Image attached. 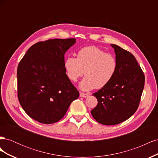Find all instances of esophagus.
Returning <instances> with one entry per match:
<instances>
[{
  "instance_id": "obj_1",
  "label": "esophagus",
  "mask_w": 158,
  "mask_h": 158,
  "mask_svg": "<svg viewBox=\"0 0 158 158\" xmlns=\"http://www.w3.org/2000/svg\"><path fill=\"white\" fill-rule=\"evenodd\" d=\"M80 97H82V98H87V97H88V94H85V93H82V92H80Z\"/></svg>"
}]
</instances>
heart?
<instances>
[{
	"label": "heart",
	"instance_id": "heart-1",
	"mask_svg": "<svg viewBox=\"0 0 158 158\" xmlns=\"http://www.w3.org/2000/svg\"><path fill=\"white\" fill-rule=\"evenodd\" d=\"M64 69L73 82H76L84 74L85 77L80 88L88 91L102 88L111 82L117 71L118 61L113 54L106 53L95 46H88L78 51L76 58L68 56Z\"/></svg>",
	"mask_w": 158,
	"mask_h": 158
}]
</instances>
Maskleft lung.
Returning a JSON list of instances; mask_svg holds the SVG:
<instances>
[{"mask_svg":"<svg viewBox=\"0 0 158 158\" xmlns=\"http://www.w3.org/2000/svg\"><path fill=\"white\" fill-rule=\"evenodd\" d=\"M111 45L118 61L117 71L111 82L93 94L98 103L91 111L95 120L104 125H117L136 112L145 82L135 56L117 45Z\"/></svg>","mask_w":158,"mask_h":158,"instance_id":"1","label":"left lung"}]
</instances>
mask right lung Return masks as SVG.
I'll return each mask as SVG.
<instances>
[{
    "instance_id": "right-lung-1",
    "label": "right lung",
    "mask_w": 158,
    "mask_h": 158,
    "mask_svg": "<svg viewBox=\"0 0 158 158\" xmlns=\"http://www.w3.org/2000/svg\"><path fill=\"white\" fill-rule=\"evenodd\" d=\"M75 42L74 38L37 42L18 66L19 102L28 115L41 123L60 120L79 97L64 69V53Z\"/></svg>"
}]
</instances>
